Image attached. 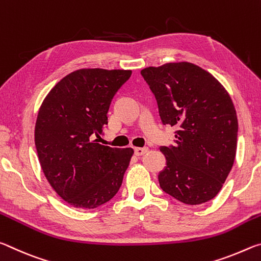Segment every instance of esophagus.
<instances>
[{
    "label": "esophagus",
    "mask_w": 261,
    "mask_h": 261,
    "mask_svg": "<svg viewBox=\"0 0 261 261\" xmlns=\"http://www.w3.org/2000/svg\"><path fill=\"white\" fill-rule=\"evenodd\" d=\"M147 152H148V147H136L135 148V154L138 156L144 155V154Z\"/></svg>",
    "instance_id": "34e87169"
}]
</instances>
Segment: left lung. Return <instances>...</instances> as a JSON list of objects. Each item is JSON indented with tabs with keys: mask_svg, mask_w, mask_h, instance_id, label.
<instances>
[{
	"mask_svg": "<svg viewBox=\"0 0 261 261\" xmlns=\"http://www.w3.org/2000/svg\"><path fill=\"white\" fill-rule=\"evenodd\" d=\"M158 102L163 125L176 126L175 144L162 146L160 188L175 199L199 205L216 196L230 173L238 122L224 87L198 65L167 63L140 71Z\"/></svg>",
	"mask_w": 261,
	"mask_h": 261,
	"instance_id": "1",
	"label": "left lung"
}]
</instances>
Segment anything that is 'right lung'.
<instances>
[{"label": "right lung", "instance_id": "add662e5", "mask_svg": "<svg viewBox=\"0 0 261 261\" xmlns=\"http://www.w3.org/2000/svg\"><path fill=\"white\" fill-rule=\"evenodd\" d=\"M131 73L77 70L51 88L39 110L34 136L42 171L77 208H96L121 188L134 149L103 146L95 138L103 135L109 106Z\"/></svg>", "mask_w": 261, "mask_h": 261}]
</instances>
